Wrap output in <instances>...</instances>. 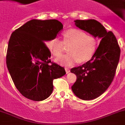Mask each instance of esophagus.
<instances>
[{"label":"esophagus","mask_w":125,"mask_h":125,"mask_svg":"<svg viewBox=\"0 0 125 125\" xmlns=\"http://www.w3.org/2000/svg\"><path fill=\"white\" fill-rule=\"evenodd\" d=\"M65 71H66V73H70V70H69L68 68H65Z\"/></svg>","instance_id":"1"}]
</instances>
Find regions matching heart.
Returning <instances> with one entry per match:
<instances>
[{
    "instance_id": "b5f03b06",
    "label": "heart",
    "mask_w": 125,
    "mask_h": 125,
    "mask_svg": "<svg viewBox=\"0 0 125 125\" xmlns=\"http://www.w3.org/2000/svg\"><path fill=\"white\" fill-rule=\"evenodd\" d=\"M68 46L69 53L59 57L55 60L57 63L64 66H72L78 61L83 62L89 60L97 48L96 38L80 30L72 29L63 33V42L58 38H53L47 43L48 49L54 56L62 53L64 46Z\"/></svg>"
}]
</instances>
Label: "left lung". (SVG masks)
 <instances>
[{"instance_id": "8db88e82", "label": "left lung", "mask_w": 125, "mask_h": 125, "mask_svg": "<svg viewBox=\"0 0 125 125\" xmlns=\"http://www.w3.org/2000/svg\"><path fill=\"white\" fill-rule=\"evenodd\" d=\"M75 25L94 38L101 39L90 60L71 69L77 80L72 86L75 96L83 100H93L104 93L112 83L120 57V48L112 32H107L94 19L76 20Z\"/></svg>"}]
</instances>
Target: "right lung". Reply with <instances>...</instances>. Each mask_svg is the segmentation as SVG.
Segmentation results:
<instances>
[{
  "label": "right lung",
  "instance_id": "1",
  "mask_svg": "<svg viewBox=\"0 0 125 125\" xmlns=\"http://www.w3.org/2000/svg\"><path fill=\"white\" fill-rule=\"evenodd\" d=\"M63 29L57 20L33 19L15 30L8 43L6 64L19 92L33 101H42L53 91V80L66 74L63 67L49 65L51 53L45 42Z\"/></svg>",
  "mask_w": 125,
  "mask_h": 125
}]
</instances>
